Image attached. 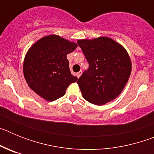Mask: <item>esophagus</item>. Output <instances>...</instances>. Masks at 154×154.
Here are the masks:
<instances>
[{
	"label": "esophagus",
	"mask_w": 154,
	"mask_h": 154,
	"mask_svg": "<svg viewBox=\"0 0 154 154\" xmlns=\"http://www.w3.org/2000/svg\"><path fill=\"white\" fill-rule=\"evenodd\" d=\"M82 73V71H79V72L76 73V76H77V78H79L80 76H81Z\"/></svg>",
	"instance_id": "esophagus-1"
}]
</instances>
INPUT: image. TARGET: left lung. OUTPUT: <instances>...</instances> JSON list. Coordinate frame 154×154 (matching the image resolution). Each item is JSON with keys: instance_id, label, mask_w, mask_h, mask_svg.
<instances>
[{"instance_id": "8db88e82", "label": "left lung", "mask_w": 154, "mask_h": 154, "mask_svg": "<svg viewBox=\"0 0 154 154\" xmlns=\"http://www.w3.org/2000/svg\"><path fill=\"white\" fill-rule=\"evenodd\" d=\"M77 43L89 65L77 81L83 98L98 106L113 100L124 89L131 73L127 51L107 37Z\"/></svg>"}]
</instances>
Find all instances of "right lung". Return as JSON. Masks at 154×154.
<instances>
[{"label": "right lung", "instance_id": "obj_1", "mask_svg": "<svg viewBox=\"0 0 154 154\" xmlns=\"http://www.w3.org/2000/svg\"><path fill=\"white\" fill-rule=\"evenodd\" d=\"M77 46L55 35L39 39L24 58L23 72L28 86L47 101L63 96L69 85L78 79L71 74L67 59Z\"/></svg>", "mask_w": 154, "mask_h": 154}]
</instances>
